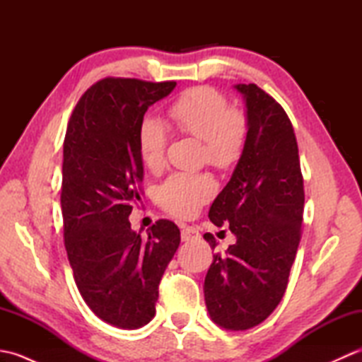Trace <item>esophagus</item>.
Returning a JSON list of instances; mask_svg holds the SVG:
<instances>
[{"mask_svg":"<svg viewBox=\"0 0 362 362\" xmlns=\"http://www.w3.org/2000/svg\"><path fill=\"white\" fill-rule=\"evenodd\" d=\"M197 238H201V233H199V230L193 226H187L182 228V241H194Z\"/></svg>","mask_w":362,"mask_h":362,"instance_id":"obj_1","label":"esophagus"}]
</instances>
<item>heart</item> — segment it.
I'll return each instance as SVG.
<instances>
[{
    "label": "heart",
    "mask_w": 362,
    "mask_h": 362,
    "mask_svg": "<svg viewBox=\"0 0 362 362\" xmlns=\"http://www.w3.org/2000/svg\"><path fill=\"white\" fill-rule=\"evenodd\" d=\"M169 117L182 134L204 140V157L222 171L235 168L249 140V118L230 107L227 96L214 87H193L169 105ZM168 127L156 117H146L138 126V152L143 165L158 171L165 165ZM216 193L209 174L174 173L157 188L160 206L174 216H193Z\"/></svg>",
    "instance_id": "obj_1"
}]
</instances>
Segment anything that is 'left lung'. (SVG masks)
<instances>
[{
    "label": "left lung",
    "instance_id": "8db88e82",
    "mask_svg": "<svg viewBox=\"0 0 362 362\" xmlns=\"http://www.w3.org/2000/svg\"><path fill=\"white\" fill-rule=\"evenodd\" d=\"M245 98L249 140L209 218L228 224L236 243L216 253L206 272V310L222 328L249 329L271 316L288 286L302 238L303 175L294 127L283 107L255 83H238ZM204 238L211 247V233Z\"/></svg>",
    "mask_w": 362,
    "mask_h": 362
}]
</instances>
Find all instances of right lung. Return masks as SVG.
<instances>
[{
	"label": "right lung",
	"mask_w": 362,
	"mask_h": 362,
	"mask_svg": "<svg viewBox=\"0 0 362 362\" xmlns=\"http://www.w3.org/2000/svg\"><path fill=\"white\" fill-rule=\"evenodd\" d=\"M174 81L105 78L76 104L64 141V243L76 286L110 325L135 329L156 314L158 284L180 244L174 222L158 219L146 240L130 228L140 201L138 126Z\"/></svg>",
	"instance_id": "obj_1"
}]
</instances>
